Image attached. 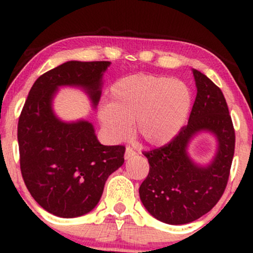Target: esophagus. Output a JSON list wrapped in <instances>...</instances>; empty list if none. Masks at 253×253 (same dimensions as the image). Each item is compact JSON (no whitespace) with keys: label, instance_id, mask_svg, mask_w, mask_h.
Returning <instances> with one entry per match:
<instances>
[{"label":"esophagus","instance_id":"esophagus-1","mask_svg":"<svg viewBox=\"0 0 253 253\" xmlns=\"http://www.w3.org/2000/svg\"><path fill=\"white\" fill-rule=\"evenodd\" d=\"M133 156H135V151L130 147H126V151H125V159L132 158Z\"/></svg>","mask_w":253,"mask_h":253}]
</instances>
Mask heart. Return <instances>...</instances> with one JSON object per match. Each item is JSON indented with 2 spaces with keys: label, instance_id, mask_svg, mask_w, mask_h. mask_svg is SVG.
<instances>
[{
  "label": "heart",
  "instance_id": "obj_1",
  "mask_svg": "<svg viewBox=\"0 0 253 253\" xmlns=\"http://www.w3.org/2000/svg\"><path fill=\"white\" fill-rule=\"evenodd\" d=\"M191 108L184 82L165 76L135 74L110 86L109 103L97 110L104 134L114 143L126 140L135 121V134L150 146H162L178 134Z\"/></svg>",
  "mask_w": 253,
  "mask_h": 253
}]
</instances>
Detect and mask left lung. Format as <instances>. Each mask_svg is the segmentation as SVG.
Wrapping results in <instances>:
<instances>
[{"instance_id":"8db88e82","label":"left lung","mask_w":253,"mask_h":253,"mask_svg":"<svg viewBox=\"0 0 253 253\" xmlns=\"http://www.w3.org/2000/svg\"><path fill=\"white\" fill-rule=\"evenodd\" d=\"M196 98L189 121L169 144L145 152L150 171L139 188L146 211L169 225L189 223L208 213L227 185L234 155L233 124L222 91L206 75L193 69ZM200 132L217 139V152L208 165H197L187 152Z\"/></svg>"}]
</instances>
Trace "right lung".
I'll return each instance as SVG.
<instances>
[{
	"mask_svg": "<svg viewBox=\"0 0 253 253\" xmlns=\"http://www.w3.org/2000/svg\"><path fill=\"white\" fill-rule=\"evenodd\" d=\"M110 62L70 60L34 82L17 125L20 168L32 197L48 213L77 217L94 210L107 178L124 164L125 147L104 146L91 123L60 120L53 98L60 86L82 89L92 108Z\"/></svg>",
	"mask_w": 253,
	"mask_h": 253,
	"instance_id": "obj_1",
	"label": "right lung"
}]
</instances>
